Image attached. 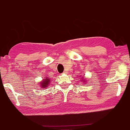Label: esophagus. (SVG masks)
<instances>
[{
    "label": "esophagus",
    "mask_w": 130,
    "mask_h": 130,
    "mask_svg": "<svg viewBox=\"0 0 130 130\" xmlns=\"http://www.w3.org/2000/svg\"><path fill=\"white\" fill-rule=\"evenodd\" d=\"M63 73H66V71H64V72H63Z\"/></svg>",
    "instance_id": "34e87169"
}]
</instances>
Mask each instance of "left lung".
I'll return each instance as SVG.
<instances>
[{"label": "left lung", "mask_w": 130, "mask_h": 130, "mask_svg": "<svg viewBox=\"0 0 130 130\" xmlns=\"http://www.w3.org/2000/svg\"><path fill=\"white\" fill-rule=\"evenodd\" d=\"M81 78H82V77H81ZM84 77H82V79H83V80H84V82H85V80H84Z\"/></svg>", "instance_id": "1"}]
</instances>
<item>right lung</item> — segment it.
<instances>
[{"instance_id":"1","label":"right lung","mask_w":130,"mask_h":130,"mask_svg":"<svg viewBox=\"0 0 130 130\" xmlns=\"http://www.w3.org/2000/svg\"><path fill=\"white\" fill-rule=\"evenodd\" d=\"M49 82H50V79L48 78H46V79H44V80L42 82H41L40 83V86L42 88H46L49 85Z\"/></svg>"}]
</instances>
